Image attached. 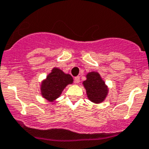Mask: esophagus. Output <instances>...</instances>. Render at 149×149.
<instances>
[{
    "label": "esophagus",
    "instance_id": "34e87169",
    "mask_svg": "<svg viewBox=\"0 0 149 149\" xmlns=\"http://www.w3.org/2000/svg\"><path fill=\"white\" fill-rule=\"evenodd\" d=\"M74 81L76 83H79L80 82V77L79 76H76L74 78Z\"/></svg>",
    "mask_w": 149,
    "mask_h": 149
}]
</instances>
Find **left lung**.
<instances>
[{
	"instance_id": "left-lung-1",
	"label": "left lung",
	"mask_w": 149,
	"mask_h": 149,
	"mask_svg": "<svg viewBox=\"0 0 149 149\" xmlns=\"http://www.w3.org/2000/svg\"><path fill=\"white\" fill-rule=\"evenodd\" d=\"M86 77L87 79L84 81L83 85L86 89L88 99L95 103L103 102L108 92L105 82L97 72H91L88 73Z\"/></svg>"
}]
</instances>
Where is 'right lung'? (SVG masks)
<instances>
[{"mask_svg": "<svg viewBox=\"0 0 149 149\" xmlns=\"http://www.w3.org/2000/svg\"><path fill=\"white\" fill-rule=\"evenodd\" d=\"M73 82L72 76L65 74L62 70L54 68L41 85V93L44 98L52 102L60 96L67 85Z\"/></svg>", "mask_w": 149, "mask_h": 149, "instance_id": "obj_1", "label": "right lung"}]
</instances>
